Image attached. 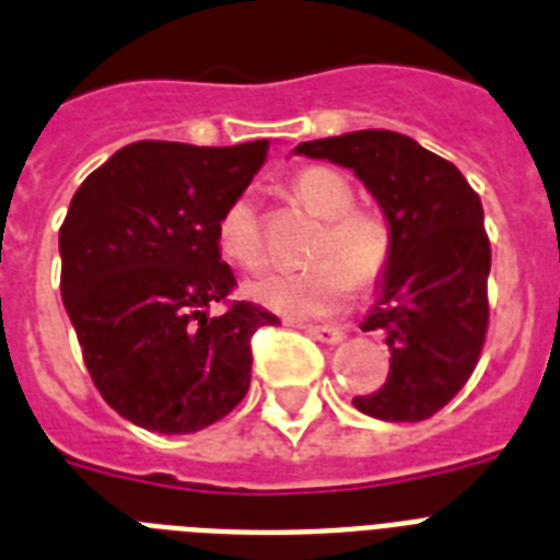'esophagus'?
<instances>
[{
  "label": "esophagus",
  "mask_w": 560,
  "mask_h": 560,
  "mask_svg": "<svg viewBox=\"0 0 560 560\" xmlns=\"http://www.w3.org/2000/svg\"><path fill=\"white\" fill-rule=\"evenodd\" d=\"M304 334H311L313 339H319L325 345H336L342 342V327L336 325H304Z\"/></svg>",
  "instance_id": "obj_1"
}]
</instances>
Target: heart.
<instances>
[{"label":"heart","instance_id":"heart-1","mask_svg":"<svg viewBox=\"0 0 560 560\" xmlns=\"http://www.w3.org/2000/svg\"><path fill=\"white\" fill-rule=\"evenodd\" d=\"M295 201L322 218L313 261L302 272H265L247 284L249 299L284 316H325L351 295L353 284H374L394 256L390 221L371 207H353L351 180L330 166H307L293 177ZM215 241L221 256L241 270L265 265V233L253 195H238L218 218Z\"/></svg>","mask_w":560,"mask_h":560}]
</instances>
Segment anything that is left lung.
<instances>
[{"instance_id":"left-lung-1","label":"left lung","mask_w":560,"mask_h":560,"mask_svg":"<svg viewBox=\"0 0 560 560\" xmlns=\"http://www.w3.org/2000/svg\"><path fill=\"white\" fill-rule=\"evenodd\" d=\"M295 152L353 170L394 230L383 293L362 322V330H385L390 371L353 406L376 420H429L469 383L486 342L492 247L480 198L454 163L388 129L311 140Z\"/></svg>"}]
</instances>
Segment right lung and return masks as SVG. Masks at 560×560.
<instances>
[{
    "label": "right lung",
    "instance_id": "add662e5",
    "mask_svg": "<svg viewBox=\"0 0 560 560\" xmlns=\"http://www.w3.org/2000/svg\"><path fill=\"white\" fill-rule=\"evenodd\" d=\"M267 140H138L85 177L59 226V290L100 397L140 429L201 431L249 388L253 334L276 316L233 299L215 226ZM218 303L225 313H208Z\"/></svg>",
    "mask_w": 560,
    "mask_h": 560
}]
</instances>
